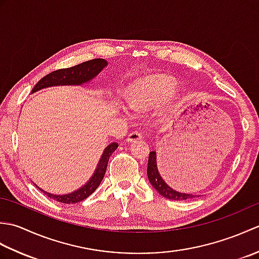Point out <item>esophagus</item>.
<instances>
[{
  "mask_svg": "<svg viewBox=\"0 0 259 259\" xmlns=\"http://www.w3.org/2000/svg\"><path fill=\"white\" fill-rule=\"evenodd\" d=\"M142 138H144V136H142L140 131H133V133L129 134L126 140H128V142H135V141L141 140Z\"/></svg>",
  "mask_w": 259,
  "mask_h": 259,
  "instance_id": "obj_1",
  "label": "esophagus"
}]
</instances>
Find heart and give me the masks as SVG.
Wrapping results in <instances>:
<instances>
[{"instance_id": "1", "label": "heart", "mask_w": 259, "mask_h": 259, "mask_svg": "<svg viewBox=\"0 0 259 259\" xmlns=\"http://www.w3.org/2000/svg\"><path fill=\"white\" fill-rule=\"evenodd\" d=\"M176 90L177 83L172 79L168 76H155L128 87L125 90V98L131 109L136 111H145L168 100ZM121 111L129 114L124 107H121Z\"/></svg>"}]
</instances>
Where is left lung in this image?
<instances>
[{"label":"left lung","instance_id":"obj_1","mask_svg":"<svg viewBox=\"0 0 259 259\" xmlns=\"http://www.w3.org/2000/svg\"><path fill=\"white\" fill-rule=\"evenodd\" d=\"M147 176L149 179L151 186L155 188L159 194L162 197L167 198L170 200H186L190 199V198L195 197L191 194H186V192H179L177 190L172 189L171 187L167 185L166 181L163 180L161 175L159 174V170L157 167V153L156 150L150 151L149 159H148V168H147Z\"/></svg>","mask_w":259,"mask_h":259}]
</instances>
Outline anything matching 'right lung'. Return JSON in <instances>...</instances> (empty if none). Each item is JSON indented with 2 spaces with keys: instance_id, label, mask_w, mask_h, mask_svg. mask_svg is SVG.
Masks as SVG:
<instances>
[{
  "instance_id": "right-lung-1",
  "label": "right lung",
  "mask_w": 259,
  "mask_h": 259,
  "mask_svg": "<svg viewBox=\"0 0 259 259\" xmlns=\"http://www.w3.org/2000/svg\"><path fill=\"white\" fill-rule=\"evenodd\" d=\"M107 65L108 62L104 59H93L90 60V61L74 65L72 68L53 71V72L43 76V78L35 84V87L33 88L31 93H34L36 91H40L42 89H46V88L50 87L82 85L84 83H88V82L95 79ZM118 146L119 145L117 142H112V144L107 146L106 149L102 152L100 160H99L97 168L95 170V172L91 176V178L88 180L87 184L82 186L81 188L70 192V194L53 195L51 192H48L41 189L40 187H37L36 185L35 186L43 192V194H46L48 197H50L51 199L59 202L75 203L84 200L85 198L93 194V191H95L99 187V185L101 184V181L104 177V174H106L109 158L114 152V150L117 149Z\"/></svg>"
}]
</instances>
